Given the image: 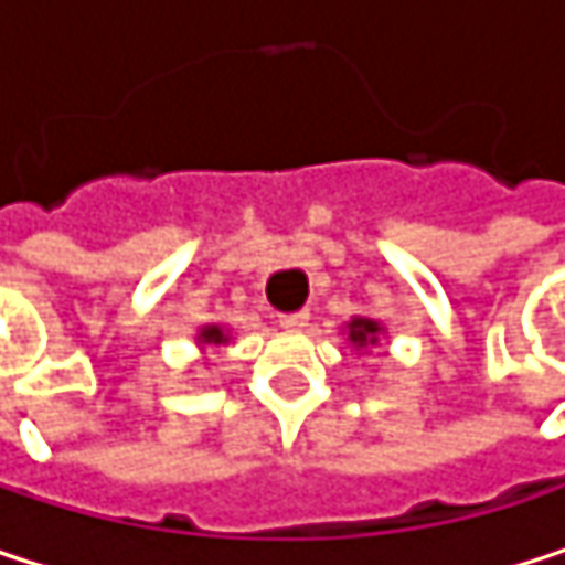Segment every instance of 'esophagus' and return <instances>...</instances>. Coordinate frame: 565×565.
<instances>
[{
  "label": "esophagus",
  "mask_w": 565,
  "mask_h": 565,
  "mask_svg": "<svg viewBox=\"0 0 565 565\" xmlns=\"http://www.w3.org/2000/svg\"><path fill=\"white\" fill-rule=\"evenodd\" d=\"M307 320H310V313H307V310H294V313H278V323H281L284 330H300V327H307Z\"/></svg>",
  "instance_id": "34e87169"
}]
</instances>
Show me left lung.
<instances>
[{
  "label": "left lung",
  "instance_id": "1",
  "mask_svg": "<svg viewBox=\"0 0 565 565\" xmlns=\"http://www.w3.org/2000/svg\"><path fill=\"white\" fill-rule=\"evenodd\" d=\"M343 330H347V340H350V347H353L356 353L376 347L380 337L386 333V327H383L380 320H373V317H350Z\"/></svg>",
  "mask_w": 565,
  "mask_h": 565
}]
</instances>
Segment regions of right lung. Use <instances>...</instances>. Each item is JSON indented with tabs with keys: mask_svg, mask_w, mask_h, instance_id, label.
<instances>
[{
	"mask_svg": "<svg viewBox=\"0 0 565 565\" xmlns=\"http://www.w3.org/2000/svg\"><path fill=\"white\" fill-rule=\"evenodd\" d=\"M232 340V333H228V327H222V323H205V327H199L195 330V343L205 350V347H225Z\"/></svg>",
	"mask_w": 565,
	"mask_h": 565,
	"instance_id": "right-lung-1",
	"label": "right lung"
}]
</instances>
